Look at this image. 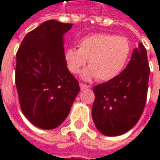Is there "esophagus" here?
Masks as SVG:
<instances>
[{
    "label": "esophagus",
    "instance_id": "obj_1",
    "mask_svg": "<svg viewBox=\"0 0 160 160\" xmlns=\"http://www.w3.org/2000/svg\"><path fill=\"white\" fill-rule=\"evenodd\" d=\"M80 87L81 90H84V89L89 88V86H88V85H86V84H83V83H80Z\"/></svg>",
    "mask_w": 160,
    "mask_h": 160
}]
</instances>
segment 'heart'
I'll return each instance as SVG.
<instances>
[{"label":"heart","instance_id":"obj_1","mask_svg":"<svg viewBox=\"0 0 160 160\" xmlns=\"http://www.w3.org/2000/svg\"><path fill=\"white\" fill-rule=\"evenodd\" d=\"M131 52L128 39L110 34H93L79 41V49L69 47L64 52L68 70L78 73L87 62L80 77L84 80L97 79L108 81L116 77L124 68Z\"/></svg>","mask_w":160,"mask_h":160}]
</instances>
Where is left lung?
<instances>
[{"instance_id": "1", "label": "left lung", "mask_w": 160, "mask_h": 160, "mask_svg": "<svg viewBox=\"0 0 160 160\" xmlns=\"http://www.w3.org/2000/svg\"><path fill=\"white\" fill-rule=\"evenodd\" d=\"M149 76L147 51L140 43L118 76L93 88L92 118L102 134L121 135L137 123L147 99Z\"/></svg>"}]
</instances>
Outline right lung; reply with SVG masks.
Listing matches in <instances>:
<instances>
[{"mask_svg":"<svg viewBox=\"0 0 160 160\" xmlns=\"http://www.w3.org/2000/svg\"><path fill=\"white\" fill-rule=\"evenodd\" d=\"M72 27L47 20L26 35L17 52L15 80L20 108L38 128L61 125L80 92L64 60L63 36Z\"/></svg>","mask_w":160,"mask_h":160,"instance_id":"add662e5","label":"right lung"}]
</instances>
